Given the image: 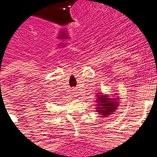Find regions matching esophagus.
Segmentation results:
<instances>
[{
    "label": "esophagus",
    "instance_id": "1",
    "mask_svg": "<svg viewBox=\"0 0 157 157\" xmlns=\"http://www.w3.org/2000/svg\"><path fill=\"white\" fill-rule=\"evenodd\" d=\"M73 94H74V95H76V91H75V90H73Z\"/></svg>",
    "mask_w": 157,
    "mask_h": 157
}]
</instances>
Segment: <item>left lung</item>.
<instances>
[{"mask_svg":"<svg viewBox=\"0 0 157 157\" xmlns=\"http://www.w3.org/2000/svg\"><path fill=\"white\" fill-rule=\"evenodd\" d=\"M96 102V112H98L101 117H107L113 114L119 105L117 98H109V95H104L102 93L100 95L97 94Z\"/></svg>","mask_w":157,"mask_h":157,"instance_id":"obj_1","label":"left lung"}]
</instances>
